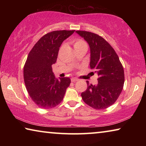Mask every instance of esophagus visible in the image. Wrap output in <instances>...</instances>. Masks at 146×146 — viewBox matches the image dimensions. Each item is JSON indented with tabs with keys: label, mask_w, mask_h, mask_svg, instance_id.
I'll return each mask as SVG.
<instances>
[{
	"label": "esophagus",
	"mask_w": 146,
	"mask_h": 146,
	"mask_svg": "<svg viewBox=\"0 0 146 146\" xmlns=\"http://www.w3.org/2000/svg\"><path fill=\"white\" fill-rule=\"evenodd\" d=\"M78 79L76 78H72L71 79V82H76V81H78Z\"/></svg>",
	"instance_id": "esophagus-1"
}]
</instances>
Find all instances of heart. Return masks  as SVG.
<instances>
[{
	"instance_id": "1",
	"label": "heart",
	"mask_w": 146,
	"mask_h": 146,
	"mask_svg": "<svg viewBox=\"0 0 146 146\" xmlns=\"http://www.w3.org/2000/svg\"><path fill=\"white\" fill-rule=\"evenodd\" d=\"M86 46H87V44H86L85 42L82 40V39H80V38L75 39L73 42V46L75 49H77L78 48H82V47Z\"/></svg>"
}]
</instances>
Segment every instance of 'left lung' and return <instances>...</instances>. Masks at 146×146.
<instances>
[{
	"mask_svg": "<svg viewBox=\"0 0 146 146\" xmlns=\"http://www.w3.org/2000/svg\"><path fill=\"white\" fill-rule=\"evenodd\" d=\"M90 48V68L98 74V84L86 81L87 90L81 93L86 104L95 110H104L114 104L123 90L124 71L112 46L97 34L76 31Z\"/></svg>",
	"mask_w": 146,
	"mask_h": 146,
	"instance_id": "obj_1",
	"label": "left lung"
}]
</instances>
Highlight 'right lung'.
Listing matches in <instances>:
<instances>
[{
	"label": "right lung",
	"mask_w": 146,
	"mask_h": 146,
	"mask_svg": "<svg viewBox=\"0 0 146 146\" xmlns=\"http://www.w3.org/2000/svg\"><path fill=\"white\" fill-rule=\"evenodd\" d=\"M75 30L53 31L41 37L32 48L24 66V80L32 100L39 108L50 109L63 100L71 83L68 77L55 78L52 66L62 42Z\"/></svg>",
	"instance_id": "add662e5"
}]
</instances>
